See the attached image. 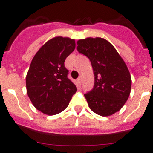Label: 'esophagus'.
<instances>
[{"mask_svg": "<svg viewBox=\"0 0 153 153\" xmlns=\"http://www.w3.org/2000/svg\"><path fill=\"white\" fill-rule=\"evenodd\" d=\"M81 83H82V79H81V78L80 77L78 78V79H76V85H77V86L79 87V88L81 86Z\"/></svg>", "mask_w": 153, "mask_h": 153, "instance_id": "1", "label": "esophagus"}]
</instances>
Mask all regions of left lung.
<instances>
[{"label":"left lung","instance_id":"left-lung-1","mask_svg":"<svg viewBox=\"0 0 153 153\" xmlns=\"http://www.w3.org/2000/svg\"><path fill=\"white\" fill-rule=\"evenodd\" d=\"M78 52L89 58L94 74L93 90L84 94L92 111L109 117L120 111L130 94L132 79L125 62L109 41L100 37L79 40Z\"/></svg>","mask_w":153,"mask_h":153}]
</instances>
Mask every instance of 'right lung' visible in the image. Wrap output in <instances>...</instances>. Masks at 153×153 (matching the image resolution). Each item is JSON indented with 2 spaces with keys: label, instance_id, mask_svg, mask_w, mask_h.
<instances>
[{
  "label": "right lung",
  "instance_id": "right-lung-1",
  "mask_svg": "<svg viewBox=\"0 0 153 153\" xmlns=\"http://www.w3.org/2000/svg\"><path fill=\"white\" fill-rule=\"evenodd\" d=\"M75 40L56 36L40 48L26 76L27 93L36 109L55 115L68 106L77 89L68 77L66 58L74 51Z\"/></svg>",
  "mask_w": 153,
  "mask_h": 153
}]
</instances>
